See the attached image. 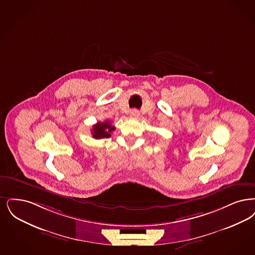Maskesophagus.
Listing matches in <instances>:
<instances>
[{
  "instance_id": "34e87169",
  "label": "esophagus",
  "mask_w": 255,
  "mask_h": 255,
  "mask_svg": "<svg viewBox=\"0 0 255 255\" xmlns=\"http://www.w3.org/2000/svg\"><path fill=\"white\" fill-rule=\"evenodd\" d=\"M139 112L137 111V110H132L131 112H130V116L132 117V118H138L139 117Z\"/></svg>"
}]
</instances>
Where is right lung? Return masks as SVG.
<instances>
[{"label": "right lung", "mask_w": 255, "mask_h": 255, "mask_svg": "<svg viewBox=\"0 0 255 255\" xmlns=\"http://www.w3.org/2000/svg\"><path fill=\"white\" fill-rule=\"evenodd\" d=\"M115 130V127L111 125L110 122L98 123L92 128V135L94 138H108L111 136V132Z\"/></svg>", "instance_id": "obj_1"}]
</instances>
